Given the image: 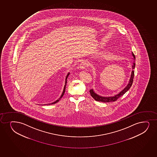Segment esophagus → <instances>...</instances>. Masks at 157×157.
Wrapping results in <instances>:
<instances>
[{
    "label": "esophagus",
    "instance_id": "34e87169",
    "mask_svg": "<svg viewBox=\"0 0 157 157\" xmlns=\"http://www.w3.org/2000/svg\"><path fill=\"white\" fill-rule=\"evenodd\" d=\"M86 62L85 61H83L82 62L81 64H80V65H79V67H80V69H82V70H83V69H84L86 68V67H87Z\"/></svg>",
    "mask_w": 157,
    "mask_h": 157
}]
</instances>
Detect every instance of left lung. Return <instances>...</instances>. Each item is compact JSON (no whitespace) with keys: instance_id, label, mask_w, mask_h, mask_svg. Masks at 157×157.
Returning <instances> with one entry per match:
<instances>
[{"instance_id":"obj_1","label":"left lung","mask_w":157,"mask_h":157,"mask_svg":"<svg viewBox=\"0 0 157 157\" xmlns=\"http://www.w3.org/2000/svg\"><path fill=\"white\" fill-rule=\"evenodd\" d=\"M132 55L133 56V59H135L136 57L133 52H132ZM132 67L133 71H132V74H131V76H130V78L129 82L128 83V85H127L124 88V90H121L119 93L114 96L103 97V96H99V95L95 93L93 90L92 89V90H90V95L92 96V98H93L95 101H101V102L109 103V102H113V101H117L118 98H120L121 96H123L124 94H125L132 86V83H133V78H134V71H133V70L135 69V61H133V65H132Z\"/></svg>"}]
</instances>
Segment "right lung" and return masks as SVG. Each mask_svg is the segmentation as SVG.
<instances>
[{"label":"right lung","instance_id":"right-lung-1","mask_svg":"<svg viewBox=\"0 0 157 157\" xmlns=\"http://www.w3.org/2000/svg\"><path fill=\"white\" fill-rule=\"evenodd\" d=\"M69 74H70V73H69L68 74H67V76H66V78H65V85H64V89H63V92H62V95H61V96H60V98H59V99H57L56 101H55L54 102H53V103H50V104H46L48 105H52V104H56V103H58V101L61 99V98H62V96H63V95L64 94V93H65V87H66V85H67V78H68V76H69Z\"/></svg>","mask_w":157,"mask_h":157}]
</instances>
